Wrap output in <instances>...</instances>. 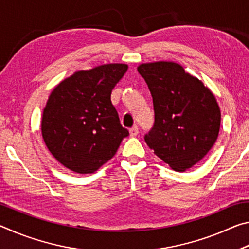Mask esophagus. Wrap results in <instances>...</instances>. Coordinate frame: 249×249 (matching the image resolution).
<instances>
[{
    "label": "esophagus",
    "instance_id": "1",
    "mask_svg": "<svg viewBox=\"0 0 249 249\" xmlns=\"http://www.w3.org/2000/svg\"><path fill=\"white\" fill-rule=\"evenodd\" d=\"M129 135L132 137L137 136V135H138V127H137V126H133V127L129 129Z\"/></svg>",
    "mask_w": 249,
    "mask_h": 249
}]
</instances>
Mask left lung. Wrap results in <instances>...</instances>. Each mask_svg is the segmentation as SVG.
<instances>
[{
    "label": "left lung",
    "mask_w": 249,
    "mask_h": 249,
    "mask_svg": "<svg viewBox=\"0 0 249 249\" xmlns=\"http://www.w3.org/2000/svg\"><path fill=\"white\" fill-rule=\"evenodd\" d=\"M153 96L155 123L145 142L176 171L200 161L217 140L221 111L199 79L171 61L138 66Z\"/></svg>",
    "instance_id": "obj_1"
}]
</instances>
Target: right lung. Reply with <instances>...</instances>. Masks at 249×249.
<instances>
[{
    "instance_id": "add662e5",
    "label": "right lung",
    "mask_w": 249,
    "mask_h": 249,
    "mask_svg": "<svg viewBox=\"0 0 249 249\" xmlns=\"http://www.w3.org/2000/svg\"><path fill=\"white\" fill-rule=\"evenodd\" d=\"M127 65L80 70L53 90L41 119L50 153L77 174H93L116 154L128 130L120 123L111 93Z\"/></svg>"
}]
</instances>
